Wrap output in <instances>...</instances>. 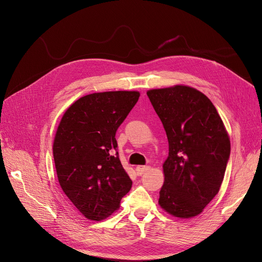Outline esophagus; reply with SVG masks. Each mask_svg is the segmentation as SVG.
Segmentation results:
<instances>
[{"label":"esophagus","mask_w":262,"mask_h":262,"mask_svg":"<svg viewBox=\"0 0 262 262\" xmlns=\"http://www.w3.org/2000/svg\"><path fill=\"white\" fill-rule=\"evenodd\" d=\"M149 169H150L149 166H138L136 168V173H137V175L140 176V175L144 174L145 172H147Z\"/></svg>","instance_id":"esophagus-1"}]
</instances>
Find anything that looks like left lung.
Listing matches in <instances>:
<instances>
[{
  "instance_id": "8db88e82",
  "label": "left lung",
  "mask_w": 262,
  "mask_h": 262,
  "mask_svg": "<svg viewBox=\"0 0 262 262\" xmlns=\"http://www.w3.org/2000/svg\"><path fill=\"white\" fill-rule=\"evenodd\" d=\"M146 94L169 142L158 204L175 217L196 216L222 185L230 154L228 133L211 101L195 88L175 85Z\"/></svg>"
}]
</instances>
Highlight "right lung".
<instances>
[{"mask_svg":"<svg viewBox=\"0 0 262 262\" xmlns=\"http://www.w3.org/2000/svg\"><path fill=\"white\" fill-rule=\"evenodd\" d=\"M138 91L82 96L69 107L57 127L53 156L59 185L77 210L101 221L120 207L132 180L114 150L116 132L138 102Z\"/></svg>","mask_w":262,"mask_h":262,"instance_id":"add662e5","label":"right lung"}]
</instances>
